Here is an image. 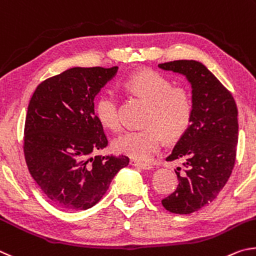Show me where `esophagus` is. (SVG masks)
<instances>
[{"label":"esophagus","mask_w":256,"mask_h":256,"mask_svg":"<svg viewBox=\"0 0 256 256\" xmlns=\"http://www.w3.org/2000/svg\"><path fill=\"white\" fill-rule=\"evenodd\" d=\"M130 164L132 166H137V168H140L142 170H150L152 168V165L150 163H145V162H140V160H130Z\"/></svg>","instance_id":"1"}]
</instances>
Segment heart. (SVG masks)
<instances>
[{"label": "heart", "mask_w": 256, "mask_h": 256, "mask_svg": "<svg viewBox=\"0 0 256 256\" xmlns=\"http://www.w3.org/2000/svg\"><path fill=\"white\" fill-rule=\"evenodd\" d=\"M130 96L147 102L142 129L124 132L114 142V148L132 158L148 160L160 150L164 135L176 140L186 132L194 116V101L186 88L173 86V83L158 72L144 70L135 72L120 83ZM96 116L103 127L118 132L119 100L112 90H104L96 101Z\"/></svg>", "instance_id": "obj_1"}]
</instances>
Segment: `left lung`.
<instances>
[{
  "mask_svg": "<svg viewBox=\"0 0 256 256\" xmlns=\"http://www.w3.org/2000/svg\"><path fill=\"white\" fill-rule=\"evenodd\" d=\"M160 68L183 74L192 85L194 116L166 160L176 168V190L162 200L173 214H188L216 198L230 178L238 142L237 106L232 93L207 67L196 60H173Z\"/></svg>",
  "mask_w": 256,
  "mask_h": 256,
  "instance_id": "obj_1",
  "label": "left lung"
}]
</instances>
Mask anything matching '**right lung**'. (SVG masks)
<instances>
[{
    "label": "right lung",
    "instance_id": "right-lung-1",
    "mask_svg": "<svg viewBox=\"0 0 256 256\" xmlns=\"http://www.w3.org/2000/svg\"><path fill=\"white\" fill-rule=\"evenodd\" d=\"M118 66L74 67L40 83L28 106L24 153L26 166L44 194L62 209L96 204L126 155H96L108 138L94 114V98Z\"/></svg>",
    "mask_w": 256,
    "mask_h": 256
}]
</instances>
